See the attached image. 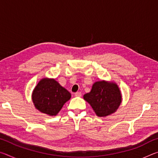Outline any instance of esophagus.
Masks as SVG:
<instances>
[{"label": "esophagus", "instance_id": "34e87169", "mask_svg": "<svg viewBox=\"0 0 158 158\" xmlns=\"http://www.w3.org/2000/svg\"><path fill=\"white\" fill-rule=\"evenodd\" d=\"M74 95H75L76 97H81V92H77V93H74Z\"/></svg>", "mask_w": 158, "mask_h": 158}]
</instances>
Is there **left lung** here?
Masks as SVG:
<instances>
[{
	"mask_svg": "<svg viewBox=\"0 0 158 158\" xmlns=\"http://www.w3.org/2000/svg\"><path fill=\"white\" fill-rule=\"evenodd\" d=\"M99 117H106L115 113L122 102L118 85L114 81L102 80L93 84L91 90L84 95Z\"/></svg>",
	"mask_w": 158,
	"mask_h": 158,
	"instance_id": "left-lung-1",
	"label": "left lung"
}]
</instances>
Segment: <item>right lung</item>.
Returning <instances> with one entry per match:
<instances>
[{"label":"right lung","instance_id":"1","mask_svg":"<svg viewBox=\"0 0 158 158\" xmlns=\"http://www.w3.org/2000/svg\"><path fill=\"white\" fill-rule=\"evenodd\" d=\"M71 98V93L61 86L54 79L45 77L40 80L32 93L35 107L49 116H56L66 102Z\"/></svg>","mask_w":158,"mask_h":158}]
</instances>
